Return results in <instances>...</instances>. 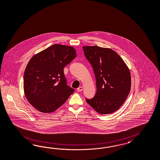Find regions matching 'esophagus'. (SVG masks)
<instances>
[{"label": "esophagus", "instance_id": "34e87169", "mask_svg": "<svg viewBox=\"0 0 160 160\" xmlns=\"http://www.w3.org/2000/svg\"><path fill=\"white\" fill-rule=\"evenodd\" d=\"M82 86H80V87H78V89H77V91L78 92H82Z\"/></svg>", "mask_w": 160, "mask_h": 160}]
</instances>
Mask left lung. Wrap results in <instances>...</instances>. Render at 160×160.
Returning a JSON list of instances; mask_svg holds the SVG:
<instances>
[{
  "instance_id": "obj_1",
  "label": "left lung",
  "mask_w": 160,
  "mask_h": 160,
  "mask_svg": "<svg viewBox=\"0 0 160 160\" xmlns=\"http://www.w3.org/2000/svg\"><path fill=\"white\" fill-rule=\"evenodd\" d=\"M84 54L92 66L97 92L87 103L102 114L117 110L131 89V75L126 63L116 52L97 46H83Z\"/></svg>"
}]
</instances>
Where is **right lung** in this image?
Returning a JSON list of instances; mask_svg holds the SVG:
<instances>
[{
  "instance_id": "add662e5",
  "label": "right lung",
  "mask_w": 160,
  "mask_h": 160,
  "mask_svg": "<svg viewBox=\"0 0 160 160\" xmlns=\"http://www.w3.org/2000/svg\"><path fill=\"white\" fill-rule=\"evenodd\" d=\"M76 57L73 47L55 44L30 60L23 77L24 94L39 112H54L74 92L67 84L63 70Z\"/></svg>"
}]
</instances>
